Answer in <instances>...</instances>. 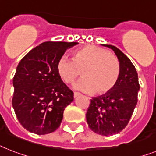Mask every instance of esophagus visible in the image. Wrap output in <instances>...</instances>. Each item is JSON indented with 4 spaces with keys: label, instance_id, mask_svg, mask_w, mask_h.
Listing matches in <instances>:
<instances>
[{
    "label": "esophagus",
    "instance_id": "34e87169",
    "mask_svg": "<svg viewBox=\"0 0 156 156\" xmlns=\"http://www.w3.org/2000/svg\"><path fill=\"white\" fill-rule=\"evenodd\" d=\"M74 98H77V97H79V96H81V94L80 93H78V92H74Z\"/></svg>",
    "mask_w": 156,
    "mask_h": 156
}]
</instances>
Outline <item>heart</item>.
I'll return each mask as SVG.
<instances>
[{
  "mask_svg": "<svg viewBox=\"0 0 156 156\" xmlns=\"http://www.w3.org/2000/svg\"><path fill=\"white\" fill-rule=\"evenodd\" d=\"M56 72L66 83L74 82L77 76L83 78L73 85V88L85 93H108L117 83L119 64L114 55L94 45H87L73 52L72 60L61 57L56 63Z\"/></svg>",
  "mask_w": 156,
  "mask_h": 156,
  "instance_id": "obj_1",
  "label": "heart"
}]
</instances>
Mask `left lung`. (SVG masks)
<instances>
[{"label":"left lung","mask_w":156,"mask_h":156,"mask_svg":"<svg viewBox=\"0 0 156 156\" xmlns=\"http://www.w3.org/2000/svg\"><path fill=\"white\" fill-rule=\"evenodd\" d=\"M113 50L119 64V75L113 89L102 96L92 97L86 119L89 128L102 136H113L127 125L137 104L140 90L136 68L115 46L102 44Z\"/></svg>","instance_id":"obj_1"}]
</instances>
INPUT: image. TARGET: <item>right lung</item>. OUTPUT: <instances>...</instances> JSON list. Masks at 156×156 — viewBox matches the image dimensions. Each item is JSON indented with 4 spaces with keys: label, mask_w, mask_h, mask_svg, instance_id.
I'll use <instances>...</instances> for the list:
<instances>
[{
    "label": "right lung",
    "mask_w": 156,
    "mask_h": 156,
    "mask_svg": "<svg viewBox=\"0 0 156 156\" xmlns=\"http://www.w3.org/2000/svg\"><path fill=\"white\" fill-rule=\"evenodd\" d=\"M78 42L47 41L33 48L16 67L12 84V108L20 124L37 135L60 127L63 113L73 101V92L56 72V63Z\"/></svg>",
    "instance_id": "1"
}]
</instances>
